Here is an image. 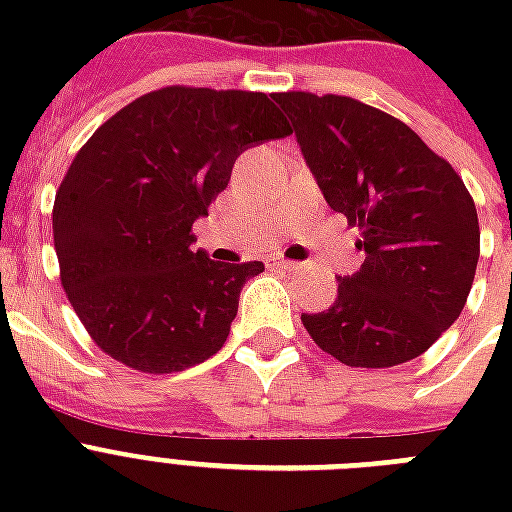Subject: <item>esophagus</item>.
<instances>
[{"instance_id":"obj_1","label":"esophagus","mask_w":512,"mask_h":512,"mask_svg":"<svg viewBox=\"0 0 512 512\" xmlns=\"http://www.w3.org/2000/svg\"><path fill=\"white\" fill-rule=\"evenodd\" d=\"M273 268H284V271H300L303 265L295 263V260H284V257H273L271 260Z\"/></svg>"}]
</instances>
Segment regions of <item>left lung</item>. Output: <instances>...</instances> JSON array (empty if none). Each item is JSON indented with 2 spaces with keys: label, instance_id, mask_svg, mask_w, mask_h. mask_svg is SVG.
Here are the masks:
<instances>
[{
  "label": "left lung",
  "instance_id": "obj_1",
  "mask_svg": "<svg viewBox=\"0 0 512 512\" xmlns=\"http://www.w3.org/2000/svg\"><path fill=\"white\" fill-rule=\"evenodd\" d=\"M324 199L361 231L364 263L329 311L303 313L321 350L385 369L433 345L465 308L481 231L452 164L396 116L342 95L276 92Z\"/></svg>",
  "mask_w": 512,
  "mask_h": 512
}]
</instances>
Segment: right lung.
Returning <instances> with one entry per match:
<instances>
[{"mask_svg": "<svg viewBox=\"0 0 512 512\" xmlns=\"http://www.w3.org/2000/svg\"><path fill=\"white\" fill-rule=\"evenodd\" d=\"M265 92L164 87L95 130L52 207L60 281L116 361L183 372L223 348L252 263H215L191 225L225 191L241 151L289 135Z\"/></svg>", "mask_w": 512, "mask_h": 512, "instance_id": "add662e5", "label": "right lung"}]
</instances>
